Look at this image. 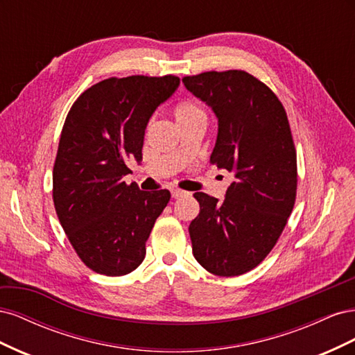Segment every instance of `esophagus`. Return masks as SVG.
Wrapping results in <instances>:
<instances>
[{
	"instance_id": "esophagus-1",
	"label": "esophagus",
	"mask_w": 355,
	"mask_h": 355,
	"mask_svg": "<svg viewBox=\"0 0 355 355\" xmlns=\"http://www.w3.org/2000/svg\"><path fill=\"white\" fill-rule=\"evenodd\" d=\"M187 194H188V192L182 191V189H171V197H173V198H182V197H185Z\"/></svg>"
}]
</instances>
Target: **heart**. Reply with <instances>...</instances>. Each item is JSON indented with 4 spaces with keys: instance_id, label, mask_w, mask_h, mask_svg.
<instances>
[{
    "instance_id": "b5f03b06",
    "label": "heart",
    "mask_w": 355,
    "mask_h": 355,
    "mask_svg": "<svg viewBox=\"0 0 355 355\" xmlns=\"http://www.w3.org/2000/svg\"><path fill=\"white\" fill-rule=\"evenodd\" d=\"M173 115L176 118L178 124L182 127L191 121L200 120V118H206V112L201 108V106L189 99H180L173 106Z\"/></svg>"
}]
</instances>
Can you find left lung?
<instances>
[{
  "label": "left lung",
  "mask_w": 355,
  "mask_h": 355,
  "mask_svg": "<svg viewBox=\"0 0 355 355\" xmlns=\"http://www.w3.org/2000/svg\"><path fill=\"white\" fill-rule=\"evenodd\" d=\"M218 116L210 164L234 173L223 201L196 192L192 253L219 277L249 272L272 250L293 210L296 148L286 110L265 83L241 69L182 78Z\"/></svg>",
  "instance_id": "1"
}]
</instances>
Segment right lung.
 Segmentation results:
<instances>
[{
    "label": "right lung",
    "instance_id": "1",
    "mask_svg": "<svg viewBox=\"0 0 355 355\" xmlns=\"http://www.w3.org/2000/svg\"><path fill=\"white\" fill-rule=\"evenodd\" d=\"M179 85L176 75L106 78L73 102L53 166V202L75 253L92 271H135L170 192L125 184L127 161H142L146 124Z\"/></svg>",
    "mask_w": 355,
    "mask_h": 355
}]
</instances>
